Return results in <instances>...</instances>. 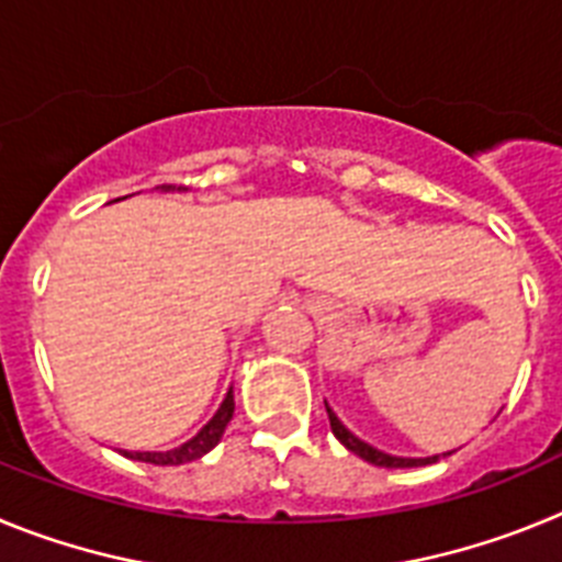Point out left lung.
I'll list each match as a JSON object with an SVG mask.
<instances>
[{"instance_id": "8db88e82", "label": "left lung", "mask_w": 562, "mask_h": 562, "mask_svg": "<svg viewBox=\"0 0 562 562\" xmlns=\"http://www.w3.org/2000/svg\"><path fill=\"white\" fill-rule=\"evenodd\" d=\"M326 414H329V425H331V434L337 436V439L346 445V448L351 450L355 456H360V459H366L369 464H376V467H425V464H434V461H439L441 456H430V459H400V456H389V453H382V450L371 448V445H366L362 439H357L355 434H351L346 425H342L340 419L335 416V411L326 405ZM448 456V453H445Z\"/></svg>"}]
</instances>
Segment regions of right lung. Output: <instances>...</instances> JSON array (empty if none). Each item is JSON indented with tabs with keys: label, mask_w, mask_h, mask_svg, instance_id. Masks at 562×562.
<instances>
[{
	"label": "right lung",
	"mask_w": 562,
	"mask_h": 562,
	"mask_svg": "<svg viewBox=\"0 0 562 562\" xmlns=\"http://www.w3.org/2000/svg\"><path fill=\"white\" fill-rule=\"evenodd\" d=\"M233 408H236V402H233V391H227L225 402L220 405V411L213 414V419L207 422L205 428L200 430V434L193 436L191 441H186L182 448L177 450H168V453H126L123 450V456L126 459H137V461H146V464H188V461L200 459V456H205L207 450L216 448V441L222 439V434H225L227 422L233 419Z\"/></svg>",
	"instance_id": "right-lung-1"
}]
</instances>
